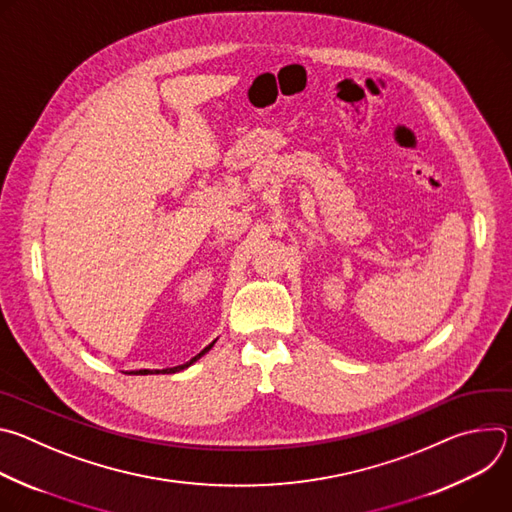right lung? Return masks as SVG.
<instances>
[{
    "instance_id": "right-lung-1",
    "label": "right lung",
    "mask_w": 512,
    "mask_h": 512,
    "mask_svg": "<svg viewBox=\"0 0 512 512\" xmlns=\"http://www.w3.org/2000/svg\"><path fill=\"white\" fill-rule=\"evenodd\" d=\"M214 342H216V340H214ZM214 342H210V344H208L204 350H200V352H198L194 358H190L188 362H184V364H178V367H172V369H162V371H158V369H156V371H150V369H139V371H129L127 375H160V373H164V375H170V373H180V371L188 369L190 364H194V362H196L200 356H204V354H206V352H208V350L214 346Z\"/></svg>"
}]
</instances>
